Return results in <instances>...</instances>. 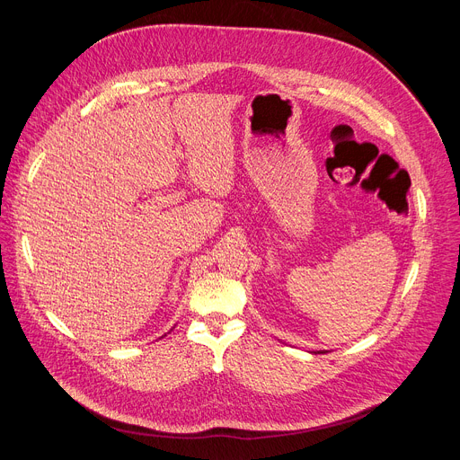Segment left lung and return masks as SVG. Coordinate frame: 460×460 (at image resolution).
Here are the masks:
<instances>
[{"label": "left lung", "mask_w": 460, "mask_h": 460, "mask_svg": "<svg viewBox=\"0 0 460 460\" xmlns=\"http://www.w3.org/2000/svg\"><path fill=\"white\" fill-rule=\"evenodd\" d=\"M318 353H322V351H318Z\"/></svg>", "instance_id": "left-lung-1"}]
</instances>
